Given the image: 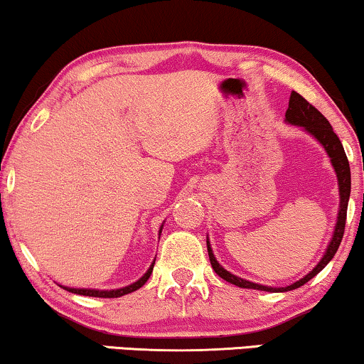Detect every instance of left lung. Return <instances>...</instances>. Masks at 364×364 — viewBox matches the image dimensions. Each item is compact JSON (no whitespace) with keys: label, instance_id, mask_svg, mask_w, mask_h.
<instances>
[{"label":"left lung","instance_id":"1","mask_svg":"<svg viewBox=\"0 0 364 364\" xmlns=\"http://www.w3.org/2000/svg\"><path fill=\"white\" fill-rule=\"evenodd\" d=\"M285 121L288 124H293V126H300L305 129L308 134H311L313 137L316 139L318 142L325 147V151L328 156H330L331 166L335 167L336 177H338V187H340V210H338V220H336V227L335 232H333V237L330 243H328V248L325 252V255L318 265L313 268V270L301 278L293 283V285L288 287H282V288H273V287H265V285H258V283L243 280V278H238L235 275H232L230 272H227L220 263L217 262V258L213 257L210 242L207 240V250H208V258H210L212 268L215 270V273L223 280L228 283H233V285L240 287V288H250V290H262V291H290L295 290V288H300L301 285H305L306 282H310L313 277L318 275L323 268H325L335 253L340 247L343 233H345V223H346V210H348V200H350V192H351V172H350V162H348V157L345 154V149H343V144L335 132H333L331 124L328 122V119L323 116V114L318 111L316 107H313L310 102L306 101L305 97L300 96V94L293 91L290 94V102H288V109L285 112Z\"/></svg>","mask_w":364,"mask_h":364}]
</instances>
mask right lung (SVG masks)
I'll return each instance as SVG.
<instances>
[{
	"label": "right lung",
	"instance_id": "obj_1",
	"mask_svg": "<svg viewBox=\"0 0 364 364\" xmlns=\"http://www.w3.org/2000/svg\"><path fill=\"white\" fill-rule=\"evenodd\" d=\"M162 232V227L161 230H159V235H161ZM154 263H156V260H154ZM154 263L151 267H149V270L144 273L142 278H139V280L136 283H132V285L129 287H124V288H119V290H91V288H69V287H63L64 290L71 291V293H76V295H84V296H99V298H117V296H122V295H127V293H132L136 291L141 288L144 283H146L149 280V277H151V273L154 270Z\"/></svg>",
	"mask_w": 364,
	"mask_h": 364
}]
</instances>
